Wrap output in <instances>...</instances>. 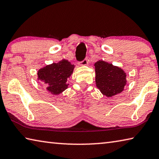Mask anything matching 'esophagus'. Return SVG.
Returning a JSON list of instances; mask_svg holds the SVG:
<instances>
[{
    "label": "esophagus",
    "mask_w": 159,
    "mask_h": 159,
    "mask_svg": "<svg viewBox=\"0 0 159 159\" xmlns=\"http://www.w3.org/2000/svg\"><path fill=\"white\" fill-rule=\"evenodd\" d=\"M88 63V59L87 58L84 59V60H83V61H80V62H79V64H80V65H82V66L87 65Z\"/></svg>",
    "instance_id": "34e87169"
}]
</instances>
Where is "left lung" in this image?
<instances>
[{
    "instance_id": "1",
    "label": "left lung",
    "mask_w": 159,
    "mask_h": 159,
    "mask_svg": "<svg viewBox=\"0 0 159 159\" xmlns=\"http://www.w3.org/2000/svg\"><path fill=\"white\" fill-rule=\"evenodd\" d=\"M96 85L101 93L112 97L121 93L126 84V75L120 68L102 60L95 64Z\"/></svg>"
}]
</instances>
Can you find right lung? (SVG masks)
I'll return each instance as SVG.
<instances>
[{
    "instance_id": "right-lung-1",
    "label": "right lung",
    "mask_w": 159,
    "mask_h": 159,
    "mask_svg": "<svg viewBox=\"0 0 159 159\" xmlns=\"http://www.w3.org/2000/svg\"><path fill=\"white\" fill-rule=\"evenodd\" d=\"M74 68V64L63 60L40 69L38 76L39 79L46 83L48 91L53 95H58L68 87L66 80L71 75Z\"/></svg>"
}]
</instances>
